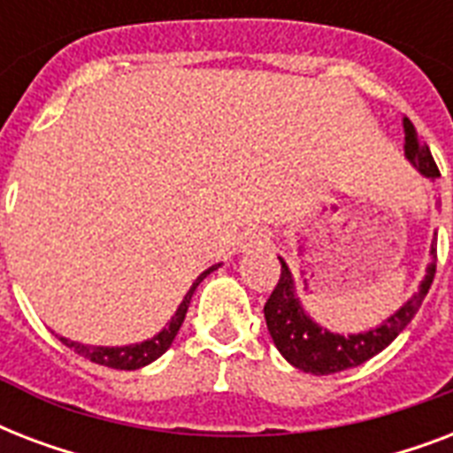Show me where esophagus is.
Masks as SVG:
<instances>
[{
    "mask_svg": "<svg viewBox=\"0 0 453 453\" xmlns=\"http://www.w3.org/2000/svg\"><path fill=\"white\" fill-rule=\"evenodd\" d=\"M249 249H268L270 247V237L265 233H251L247 242Z\"/></svg>",
    "mask_w": 453,
    "mask_h": 453,
    "instance_id": "1",
    "label": "esophagus"
}]
</instances>
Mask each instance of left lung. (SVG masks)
<instances>
[{
  "label": "left lung",
  "instance_id": "8db88e82",
  "mask_svg": "<svg viewBox=\"0 0 453 453\" xmlns=\"http://www.w3.org/2000/svg\"><path fill=\"white\" fill-rule=\"evenodd\" d=\"M404 141H407L404 157L411 162V166L430 180L440 178L430 148L418 138L414 124L409 122L407 117H404ZM430 256L433 258L426 268V277L418 284V291L414 296L407 303H402L400 308L395 310L390 317H386L379 326L359 331V334H348V336L324 329L303 310L294 275H291L287 261L280 258L282 275H280L275 291L270 294L268 303L263 308L273 343L277 345V350L282 352V357L291 366H296L305 373H315V376H326V373H338L350 369V366H359L366 359H372L373 355H379L380 350H386L421 308L423 298L428 294L433 277H435L437 234L430 244Z\"/></svg>",
  "mask_w": 453,
  "mask_h": 453
}]
</instances>
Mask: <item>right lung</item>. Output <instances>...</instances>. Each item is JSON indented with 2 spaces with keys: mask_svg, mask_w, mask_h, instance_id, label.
Instances as JSON below:
<instances>
[{
  "mask_svg": "<svg viewBox=\"0 0 453 453\" xmlns=\"http://www.w3.org/2000/svg\"><path fill=\"white\" fill-rule=\"evenodd\" d=\"M223 263H216L211 268H206L202 275L192 282V287L188 289V294L183 296L178 310L173 312L166 326H164L159 334H155L152 338L148 341H141V343H131V345H84V343H77V341H70V338L60 336V341L67 345V348H73L77 355L81 357L91 359L96 365H103V366H110V369H124V372H134V369H141V366H148L150 362H155L157 357H162L164 352L169 350L171 343H173V338H176L178 329H180V324L185 319V312L190 308V301H192V294L197 289L202 280L206 275H211L213 270H219Z\"/></svg>",
  "mask_w": 453,
  "mask_h": 453,
  "instance_id": "obj_1",
  "label": "right lung"
}]
</instances>
